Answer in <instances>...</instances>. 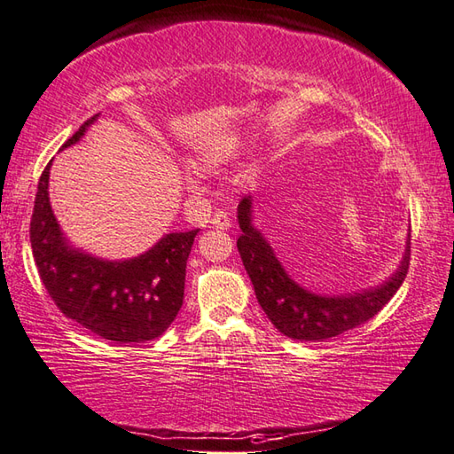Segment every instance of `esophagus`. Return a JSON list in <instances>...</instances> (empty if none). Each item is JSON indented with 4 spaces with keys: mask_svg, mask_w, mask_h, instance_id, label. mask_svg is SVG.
<instances>
[{
    "mask_svg": "<svg viewBox=\"0 0 454 454\" xmlns=\"http://www.w3.org/2000/svg\"><path fill=\"white\" fill-rule=\"evenodd\" d=\"M210 224L215 228H220V230H228L230 226H232V222H230V215L224 210H218L215 212V216H212Z\"/></svg>",
    "mask_w": 454,
    "mask_h": 454,
    "instance_id": "esophagus-1",
    "label": "esophagus"
}]
</instances>
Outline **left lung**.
I'll list each match as a JSON object with an SVG mask.
<instances>
[{"instance_id":"1","label":"left lung","mask_w":454,"mask_h":454,"mask_svg":"<svg viewBox=\"0 0 454 454\" xmlns=\"http://www.w3.org/2000/svg\"><path fill=\"white\" fill-rule=\"evenodd\" d=\"M250 207V199H242L238 207V222L242 228V236L236 242L238 252L263 313L289 339L317 342L352 331L376 317L402 287L410 270V246L394 278L378 289L350 297H321L305 291L289 278L270 244L252 226Z\"/></svg>"}]
</instances>
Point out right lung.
<instances>
[{
    "mask_svg": "<svg viewBox=\"0 0 454 454\" xmlns=\"http://www.w3.org/2000/svg\"><path fill=\"white\" fill-rule=\"evenodd\" d=\"M94 120L96 115L86 120L62 149L76 144ZM51 163L39 179L29 236L52 303L67 318L114 344H141L161 336L183 307L186 260L199 230L167 234L128 262H104L76 252L67 246L51 210Z\"/></svg>",
    "mask_w": 454,
    "mask_h": 454,
    "instance_id": "add662e5",
    "label": "right lung"
}]
</instances>
